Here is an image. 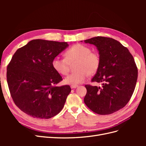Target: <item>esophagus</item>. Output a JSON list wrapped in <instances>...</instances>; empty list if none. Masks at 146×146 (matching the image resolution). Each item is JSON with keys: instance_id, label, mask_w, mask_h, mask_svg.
<instances>
[{"instance_id": "obj_1", "label": "esophagus", "mask_w": 146, "mask_h": 146, "mask_svg": "<svg viewBox=\"0 0 146 146\" xmlns=\"http://www.w3.org/2000/svg\"><path fill=\"white\" fill-rule=\"evenodd\" d=\"M77 87H78L77 85H71V86H70V88H71V89H74V88H76Z\"/></svg>"}]
</instances>
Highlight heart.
Returning a JSON list of instances; mask_svg holds the SVG:
<instances>
[{"mask_svg":"<svg viewBox=\"0 0 146 146\" xmlns=\"http://www.w3.org/2000/svg\"><path fill=\"white\" fill-rule=\"evenodd\" d=\"M77 63L74 66L76 70L66 77L64 82L72 85L83 83L88 75L92 76L97 72L101 63L98 53L92 52V49L82 44H76L65 52V58L56 56L53 59L52 67L58 74L66 76L69 71L70 66Z\"/></svg>","mask_w":146,"mask_h":146,"instance_id":"1","label":"heart"}]
</instances>
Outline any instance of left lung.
Returning <instances> with one entry per match:
<instances>
[{
  "label": "left lung",
  "instance_id": "obj_1",
  "mask_svg": "<svg viewBox=\"0 0 146 146\" xmlns=\"http://www.w3.org/2000/svg\"><path fill=\"white\" fill-rule=\"evenodd\" d=\"M95 45L101 63L91 82L102 87L86 85L84 102L92 111L107 115L122 109L130 100L138 78V68L129 49L111 38L97 36L85 40Z\"/></svg>",
  "mask_w": 146,
  "mask_h": 146
}]
</instances>
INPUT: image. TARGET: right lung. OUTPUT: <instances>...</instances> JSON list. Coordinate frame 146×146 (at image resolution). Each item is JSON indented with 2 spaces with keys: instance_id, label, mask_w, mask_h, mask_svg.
Wrapping results in <instances>:
<instances>
[{
  "instance_id": "right-lung-1",
  "label": "right lung",
  "mask_w": 146,
  "mask_h": 146,
  "mask_svg": "<svg viewBox=\"0 0 146 146\" xmlns=\"http://www.w3.org/2000/svg\"><path fill=\"white\" fill-rule=\"evenodd\" d=\"M68 46L66 42L33 39L18 48L7 66L10 94L21 111L33 117L49 119L63 109L71 91L52 67L55 57Z\"/></svg>"
}]
</instances>
